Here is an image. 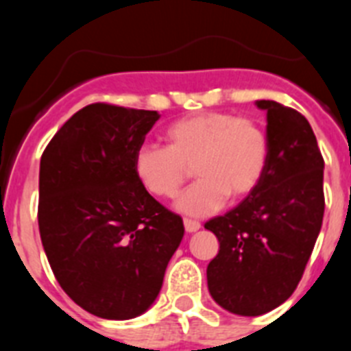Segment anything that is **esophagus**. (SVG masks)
Here are the masks:
<instances>
[{"label": "esophagus", "mask_w": 351, "mask_h": 351, "mask_svg": "<svg viewBox=\"0 0 351 351\" xmlns=\"http://www.w3.org/2000/svg\"><path fill=\"white\" fill-rule=\"evenodd\" d=\"M200 223L195 221V219H184V230L188 232V234H195V232L200 230Z\"/></svg>", "instance_id": "esophagus-1"}]
</instances>
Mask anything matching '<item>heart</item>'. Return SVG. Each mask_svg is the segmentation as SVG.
Here are the masks:
<instances>
[{
  "label": "heart",
  "instance_id": "heart-1",
  "mask_svg": "<svg viewBox=\"0 0 351 351\" xmlns=\"http://www.w3.org/2000/svg\"><path fill=\"white\" fill-rule=\"evenodd\" d=\"M167 147L142 145L133 158L135 176L154 197H178L193 169L198 181L178 202L190 216H209L228 200L255 191L267 167L269 141L255 119L230 112L191 114L165 132Z\"/></svg>",
  "mask_w": 351,
  "mask_h": 351
}]
</instances>
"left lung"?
<instances>
[{"instance_id":"left-lung-1","label":"left lung","mask_w":351,"mask_h":351,"mask_svg":"<svg viewBox=\"0 0 351 351\" xmlns=\"http://www.w3.org/2000/svg\"><path fill=\"white\" fill-rule=\"evenodd\" d=\"M256 107L267 112L262 181L237 207L206 223L219 241L207 287L223 309L241 316L263 315L295 291L325 210L324 158L308 119L272 100Z\"/></svg>"}]
</instances>
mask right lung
I'll return each mask as SVG.
<instances>
[{
    "instance_id": "obj_1",
    "label": "right lung",
    "mask_w": 351,
    "mask_h": 351,
    "mask_svg": "<svg viewBox=\"0 0 351 351\" xmlns=\"http://www.w3.org/2000/svg\"><path fill=\"white\" fill-rule=\"evenodd\" d=\"M160 114L80 108L40 160L38 228L56 280L88 313L130 320L154 302L184 235L181 216L135 176L133 158Z\"/></svg>"
}]
</instances>
